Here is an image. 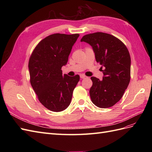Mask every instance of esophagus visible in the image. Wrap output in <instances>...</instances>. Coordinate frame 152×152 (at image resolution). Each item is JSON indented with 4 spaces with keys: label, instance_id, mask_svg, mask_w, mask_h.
<instances>
[{
    "label": "esophagus",
    "instance_id": "34e87169",
    "mask_svg": "<svg viewBox=\"0 0 152 152\" xmlns=\"http://www.w3.org/2000/svg\"><path fill=\"white\" fill-rule=\"evenodd\" d=\"M80 77L81 79H85V78H87V76H86L85 75H83V74H81L80 75Z\"/></svg>",
    "mask_w": 152,
    "mask_h": 152
}]
</instances>
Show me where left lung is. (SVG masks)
<instances>
[{
    "label": "left lung",
    "mask_w": 152,
    "mask_h": 152,
    "mask_svg": "<svg viewBox=\"0 0 152 152\" xmlns=\"http://www.w3.org/2000/svg\"><path fill=\"white\" fill-rule=\"evenodd\" d=\"M80 41L93 47L96 61L104 67L102 80L91 77L93 86L89 94L92 102L99 108L111 107L122 98L129 84L131 57L129 50L121 40L103 32L87 34Z\"/></svg>",
    "instance_id": "left-lung-1"
}]
</instances>
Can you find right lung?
<instances>
[{
	"label": "right lung",
	"mask_w": 152,
	"mask_h": 152,
	"mask_svg": "<svg viewBox=\"0 0 152 152\" xmlns=\"http://www.w3.org/2000/svg\"><path fill=\"white\" fill-rule=\"evenodd\" d=\"M79 34H54L36 45L28 61L30 84L38 99L50 111L58 112L70 104L80 77L63 75L73 45Z\"/></svg>",
	"instance_id": "1"
}]
</instances>
